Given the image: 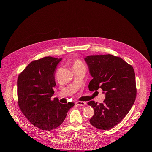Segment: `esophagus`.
Returning a JSON list of instances; mask_svg holds the SVG:
<instances>
[{
	"mask_svg": "<svg viewBox=\"0 0 152 152\" xmlns=\"http://www.w3.org/2000/svg\"><path fill=\"white\" fill-rule=\"evenodd\" d=\"M76 103L79 105V106H83L86 104V102H81V101H77L76 102Z\"/></svg>",
	"mask_w": 152,
	"mask_h": 152,
	"instance_id": "obj_1",
	"label": "esophagus"
}]
</instances>
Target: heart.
<instances>
[{
	"label": "heart",
	"instance_id": "obj_1",
	"mask_svg": "<svg viewBox=\"0 0 152 152\" xmlns=\"http://www.w3.org/2000/svg\"><path fill=\"white\" fill-rule=\"evenodd\" d=\"M73 67H85L83 63L80 60H76L75 61Z\"/></svg>",
	"mask_w": 152,
	"mask_h": 152
}]
</instances>
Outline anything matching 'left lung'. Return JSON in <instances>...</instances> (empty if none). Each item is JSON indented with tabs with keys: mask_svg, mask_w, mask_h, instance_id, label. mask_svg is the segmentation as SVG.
Here are the masks:
<instances>
[{
	"mask_svg": "<svg viewBox=\"0 0 152 152\" xmlns=\"http://www.w3.org/2000/svg\"><path fill=\"white\" fill-rule=\"evenodd\" d=\"M84 60L93 77L89 90L94 91L101 88L105 94L103 103L88 102L94 110L90 122L99 129L109 130L124 118L135 102L134 70L121 58L110 54L89 55Z\"/></svg>",
	"mask_w": 152,
	"mask_h": 152,
	"instance_id": "left-lung-1",
	"label": "left lung"
}]
</instances>
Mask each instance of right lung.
Returning <instances> with one entry per match:
<instances>
[{"label":"right lung","mask_w":152,"mask_h":152,"mask_svg":"<svg viewBox=\"0 0 152 152\" xmlns=\"http://www.w3.org/2000/svg\"><path fill=\"white\" fill-rule=\"evenodd\" d=\"M61 60L47 56L34 61L18 77V106L29 121L42 131H50L60 126L75 105L51 99L56 86L55 73Z\"/></svg>","instance_id":"add662e5"}]
</instances>
